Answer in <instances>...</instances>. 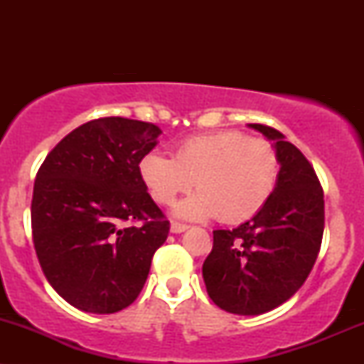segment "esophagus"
<instances>
[{
    "mask_svg": "<svg viewBox=\"0 0 364 364\" xmlns=\"http://www.w3.org/2000/svg\"><path fill=\"white\" fill-rule=\"evenodd\" d=\"M188 229L186 224H181V223H171V232H174V235H179V232H185Z\"/></svg>",
    "mask_w": 364,
    "mask_h": 364,
    "instance_id": "esophagus-1",
    "label": "esophagus"
}]
</instances>
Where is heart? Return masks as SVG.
I'll return each instance as SVG.
<instances>
[{"mask_svg":"<svg viewBox=\"0 0 364 364\" xmlns=\"http://www.w3.org/2000/svg\"><path fill=\"white\" fill-rule=\"evenodd\" d=\"M139 169L152 198L162 205L196 185L198 193L178 203V217L202 220L217 215L224 224H240L269 202L281 162L270 141L225 129L191 136L174 157L150 152L141 157Z\"/></svg>","mask_w":364,"mask_h":364,"instance_id":"b5f03b06","label":"heart"}]
</instances>
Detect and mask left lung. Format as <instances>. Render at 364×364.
<instances>
[{"label":"left lung","mask_w":364,"mask_h":364,"mask_svg":"<svg viewBox=\"0 0 364 364\" xmlns=\"http://www.w3.org/2000/svg\"><path fill=\"white\" fill-rule=\"evenodd\" d=\"M274 141L281 171L272 196L236 229L214 231L202 267L210 299L235 315H262L286 303L310 275L323 236V190L315 169L281 132L248 124Z\"/></svg>","instance_id":"8db88e82"}]
</instances>
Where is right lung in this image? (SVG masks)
<instances>
[{
  "label": "right lung",
  "mask_w": 364,
  "mask_h": 364,
  "mask_svg": "<svg viewBox=\"0 0 364 364\" xmlns=\"http://www.w3.org/2000/svg\"><path fill=\"white\" fill-rule=\"evenodd\" d=\"M161 133L145 121L92 119L37 171L31 208L37 258L54 291L78 310L106 315L129 306L168 237L169 220L139 169Z\"/></svg>",
  "instance_id": "1"
}]
</instances>
